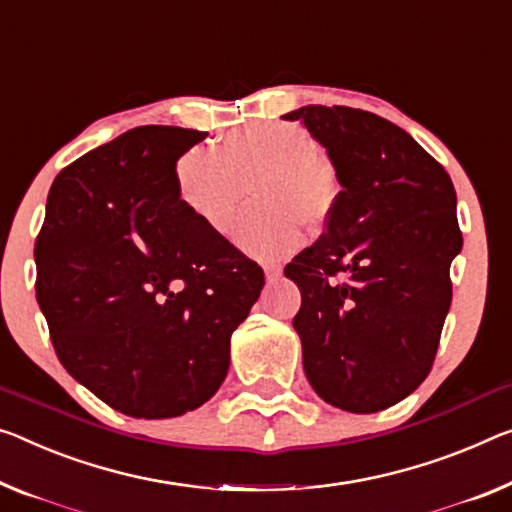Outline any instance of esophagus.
I'll return each instance as SVG.
<instances>
[{
	"instance_id": "34e87169",
	"label": "esophagus",
	"mask_w": 512,
	"mask_h": 512,
	"mask_svg": "<svg viewBox=\"0 0 512 512\" xmlns=\"http://www.w3.org/2000/svg\"><path fill=\"white\" fill-rule=\"evenodd\" d=\"M263 270H265V279L267 281H277L281 277V267L279 265L267 263V265H263Z\"/></svg>"
}]
</instances>
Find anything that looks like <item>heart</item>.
<instances>
[{
    "label": "heart",
    "instance_id": "obj_1",
    "mask_svg": "<svg viewBox=\"0 0 512 512\" xmlns=\"http://www.w3.org/2000/svg\"><path fill=\"white\" fill-rule=\"evenodd\" d=\"M176 187L183 206L222 235L231 231L251 187L258 206L235 226V242L263 261L300 249L302 226H327L343 192L332 157L300 125L281 121L235 130L219 151H185L176 162Z\"/></svg>",
    "mask_w": 512,
    "mask_h": 512
}]
</instances>
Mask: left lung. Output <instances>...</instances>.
Returning <instances> with one entry per match:
<instances>
[{
	"label": "left lung",
	"instance_id": "1",
	"mask_svg": "<svg viewBox=\"0 0 512 512\" xmlns=\"http://www.w3.org/2000/svg\"><path fill=\"white\" fill-rule=\"evenodd\" d=\"M283 119L304 123L343 183L327 231L283 270L302 290L304 373L329 405L387 410L437 355L462 249L453 183L405 130L364 109L309 105Z\"/></svg>",
	"mask_w": 512,
	"mask_h": 512
}]
</instances>
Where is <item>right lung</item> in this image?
Segmentation results:
<instances>
[{"instance_id":"1","label":"right lung","mask_w":512,"mask_h":512,"mask_svg":"<svg viewBox=\"0 0 512 512\" xmlns=\"http://www.w3.org/2000/svg\"><path fill=\"white\" fill-rule=\"evenodd\" d=\"M208 132L141 125L61 169L38 231L36 300L54 352L135 419L206 403L263 270L183 206L176 160Z\"/></svg>"}]
</instances>
